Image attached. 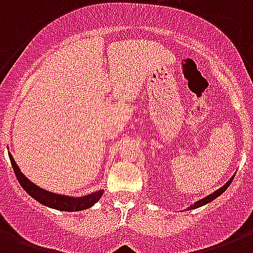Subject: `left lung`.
<instances>
[{"mask_svg":"<svg viewBox=\"0 0 253 253\" xmlns=\"http://www.w3.org/2000/svg\"><path fill=\"white\" fill-rule=\"evenodd\" d=\"M232 179H234V177H231V179H230V180L227 181V183H226L225 185H223V187H221V188H219V189H217V191H215V192H213V193H210L209 196H207V197H204V199L199 200V201H196V203L193 204V205H191V207L188 208V209H189V210H192V209H197V208L204 207V205H207V204L211 203V201H213V200L217 199L218 196H221L222 193H223V192H225L226 189H227V188H229V185H230V184H231Z\"/></svg>","mask_w":253,"mask_h":253,"instance_id":"obj_1","label":"left lung"}]
</instances>
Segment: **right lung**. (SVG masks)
Instances as JSON below:
<instances>
[{
  "label": "right lung",
  "instance_id": "add662e5",
  "mask_svg": "<svg viewBox=\"0 0 253 253\" xmlns=\"http://www.w3.org/2000/svg\"><path fill=\"white\" fill-rule=\"evenodd\" d=\"M9 158L10 162H11V166H13L14 172H15V176H17L22 188L31 196L32 199H35L38 203L43 204L45 207L62 210V211H80V210L91 208L94 204L98 203L99 199L103 196V192H104L103 189L90 193V195L82 196V197H72V196L58 195V193H52L49 191H45V189L38 187L36 184H34L24 176L23 173L21 172L19 167H18V165L15 163V161H14L13 155L9 154Z\"/></svg>",
  "mask_w": 253,
  "mask_h": 253
}]
</instances>
